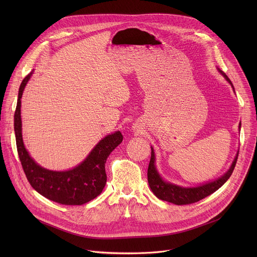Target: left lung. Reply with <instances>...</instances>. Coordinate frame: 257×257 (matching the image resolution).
<instances>
[{"label": "left lung", "mask_w": 257, "mask_h": 257, "mask_svg": "<svg viewBox=\"0 0 257 257\" xmlns=\"http://www.w3.org/2000/svg\"><path fill=\"white\" fill-rule=\"evenodd\" d=\"M217 70L225 77V79L231 84V86L234 89V86H233L231 80L228 78V76L222 70H219L218 68H217ZM240 127H241V123L239 124V129H240ZM238 154L239 153H237L230 169L222 177H219L211 182L204 183V184H201L199 186L182 187V186L173 184V183H171V182H167L162 178V176L160 175V173L157 170L156 156H155L154 149L152 148V157H151V162H150L149 169H148L149 185H150L152 191L154 192V194L162 200H165V201L177 204V205H184V204H190V203L197 202V201L205 198L206 196L210 195L211 193L215 192L218 188H221L228 181V179L231 177V175L234 171V168L236 166Z\"/></svg>", "instance_id": "1"}]
</instances>
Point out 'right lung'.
Returning a JSON list of instances; mask_svg holds the SVG:
<instances>
[{
	"mask_svg": "<svg viewBox=\"0 0 257 257\" xmlns=\"http://www.w3.org/2000/svg\"><path fill=\"white\" fill-rule=\"evenodd\" d=\"M32 72L22 81L16 111L14 131L18 156L31 187L46 198L65 205H81L98 196L106 183L104 165L107 157L122 142L123 135L116 131L103 137L85 160L68 171H52L41 167L29 156L22 138L21 97Z\"/></svg>",
	"mask_w": 257,
	"mask_h": 257,
	"instance_id": "right-lung-1",
	"label": "right lung"
}]
</instances>
